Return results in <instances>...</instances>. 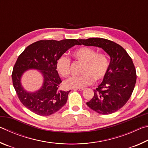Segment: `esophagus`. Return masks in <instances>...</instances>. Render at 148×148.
I'll return each mask as SVG.
<instances>
[{
    "label": "esophagus",
    "mask_w": 148,
    "mask_h": 148,
    "mask_svg": "<svg viewBox=\"0 0 148 148\" xmlns=\"http://www.w3.org/2000/svg\"><path fill=\"white\" fill-rule=\"evenodd\" d=\"M84 88H78V89H74V91H84Z\"/></svg>",
    "instance_id": "34e87169"
}]
</instances>
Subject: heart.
<instances>
[{
	"mask_svg": "<svg viewBox=\"0 0 148 148\" xmlns=\"http://www.w3.org/2000/svg\"><path fill=\"white\" fill-rule=\"evenodd\" d=\"M76 59L84 62L81 76L70 77L64 82L66 88H84L93 84L97 80L103 79L108 70L109 62L103 54H97L90 47H81L73 53ZM71 59L66 55H62L57 60L56 69L62 76H67L70 73Z\"/></svg>",
	"mask_w": 148,
	"mask_h": 148,
	"instance_id": "1",
	"label": "heart"
}]
</instances>
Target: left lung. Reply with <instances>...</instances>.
I'll return each instance as SVG.
<instances>
[{
  "mask_svg": "<svg viewBox=\"0 0 148 148\" xmlns=\"http://www.w3.org/2000/svg\"><path fill=\"white\" fill-rule=\"evenodd\" d=\"M79 45L102 48L110 57L106 75L87 102L90 108L101 114H110L124 106L131 97L136 82V69L124 48L109 40L101 38L79 39Z\"/></svg>",
  "mask_w": 148,
  "mask_h": 148,
  "instance_id": "obj_1",
  "label": "left lung"
}]
</instances>
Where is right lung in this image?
Wrapping results in <instances>:
<instances>
[{"mask_svg": "<svg viewBox=\"0 0 148 148\" xmlns=\"http://www.w3.org/2000/svg\"><path fill=\"white\" fill-rule=\"evenodd\" d=\"M79 42L75 39L57 41L40 40L29 45L18 57L12 77L18 98L27 109L36 114L47 116L56 113L64 106L71 91L59 89L62 81L56 69V62ZM29 69H36L43 77V83L38 90L27 92L21 84V77Z\"/></svg>", "mask_w": 148, "mask_h": 148, "instance_id": "add662e5", "label": "right lung"}]
</instances>
